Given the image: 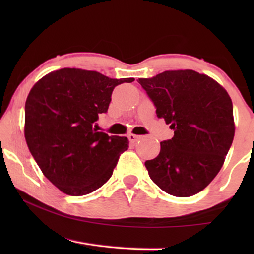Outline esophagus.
Instances as JSON below:
<instances>
[{
  "instance_id": "obj_1",
  "label": "esophagus",
  "mask_w": 254,
  "mask_h": 254,
  "mask_svg": "<svg viewBox=\"0 0 254 254\" xmlns=\"http://www.w3.org/2000/svg\"><path fill=\"white\" fill-rule=\"evenodd\" d=\"M141 136H138V135H135V134H129L128 135V138H129V141L131 143H135L137 140H140Z\"/></svg>"
}]
</instances>
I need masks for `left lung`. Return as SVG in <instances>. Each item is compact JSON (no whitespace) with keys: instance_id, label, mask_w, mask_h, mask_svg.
<instances>
[{"instance_id":"8db88e82","label":"left lung","mask_w":254,"mask_h":254,"mask_svg":"<svg viewBox=\"0 0 254 254\" xmlns=\"http://www.w3.org/2000/svg\"><path fill=\"white\" fill-rule=\"evenodd\" d=\"M156 114L175 130L161 151L144 163L159 189L186 197L209 185L223 165L235 136L230 96L209 76L185 69L138 78Z\"/></svg>"}]
</instances>
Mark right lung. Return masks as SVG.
<instances>
[{"label": "right lung", "instance_id": "add662e5", "mask_svg": "<svg viewBox=\"0 0 254 254\" xmlns=\"http://www.w3.org/2000/svg\"><path fill=\"white\" fill-rule=\"evenodd\" d=\"M133 81L64 68L32 86L25 103L24 135L41 172L61 192L85 195L111 178L129 142L98 131L96 121L107 112L113 89Z\"/></svg>", "mask_w": 254, "mask_h": 254}]
</instances>
